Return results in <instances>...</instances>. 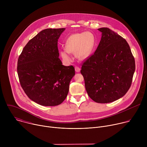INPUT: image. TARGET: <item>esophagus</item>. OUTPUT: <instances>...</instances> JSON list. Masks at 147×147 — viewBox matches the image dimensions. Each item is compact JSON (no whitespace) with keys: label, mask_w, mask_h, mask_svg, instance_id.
Returning a JSON list of instances; mask_svg holds the SVG:
<instances>
[{"label":"esophagus","mask_w":147,"mask_h":147,"mask_svg":"<svg viewBox=\"0 0 147 147\" xmlns=\"http://www.w3.org/2000/svg\"><path fill=\"white\" fill-rule=\"evenodd\" d=\"M75 71H76V72H80V68L78 67H77V66H76V67H75Z\"/></svg>","instance_id":"esophagus-1"}]
</instances>
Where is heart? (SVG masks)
<instances>
[{
  "label": "heart",
  "instance_id": "heart-1",
  "mask_svg": "<svg viewBox=\"0 0 147 147\" xmlns=\"http://www.w3.org/2000/svg\"><path fill=\"white\" fill-rule=\"evenodd\" d=\"M95 37L90 32L76 33L70 35L66 40L65 49L60 52L61 58L69 63L73 60L68 53H75L76 57L80 60L87 59L92 54L95 45Z\"/></svg>",
  "mask_w": 147,
  "mask_h": 147
}]
</instances>
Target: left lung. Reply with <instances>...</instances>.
Instances as JSON below:
<instances>
[{
	"label": "left lung",
	"mask_w": 147,
	"mask_h": 147,
	"mask_svg": "<svg viewBox=\"0 0 147 147\" xmlns=\"http://www.w3.org/2000/svg\"><path fill=\"white\" fill-rule=\"evenodd\" d=\"M100 42L94 54L82 64L81 73L89 96L106 103L123 97L131 85L135 60L129 45L108 28H100Z\"/></svg>",
	"instance_id": "8db88e82"
}]
</instances>
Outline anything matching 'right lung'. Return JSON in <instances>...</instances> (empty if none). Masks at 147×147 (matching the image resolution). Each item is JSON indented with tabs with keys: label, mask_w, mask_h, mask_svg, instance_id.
Listing matches in <instances>:
<instances>
[{
	"label": "right lung",
	"mask_w": 147,
	"mask_h": 147,
	"mask_svg": "<svg viewBox=\"0 0 147 147\" xmlns=\"http://www.w3.org/2000/svg\"><path fill=\"white\" fill-rule=\"evenodd\" d=\"M65 28H47L29 40L18 57L17 73L28 97L40 105L53 107L65 100L75 75L73 66L59 58L57 41Z\"/></svg>",
	"instance_id": "add662e5"
}]
</instances>
